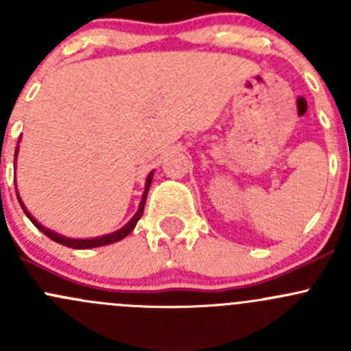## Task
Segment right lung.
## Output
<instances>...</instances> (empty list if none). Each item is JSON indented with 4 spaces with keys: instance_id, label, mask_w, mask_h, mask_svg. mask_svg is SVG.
<instances>
[{
    "instance_id": "obj_1",
    "label": "right lung",
    "mask_w": 351,
    "mask_h": 351,
    "mask_svg": "<svg viewBox=\"0 0 351 351\" xmlns=\"http://www.w3.org/2000/svg\"><path fill=\"white\" fill-rule=\"evenodd\" d=\"M151 182H153V178H151V173H149V176H147V182H146V192H144L143 200H141V205H139V208H137L136 214H134V217L130 219V221L127 222V224L123 226V228H120L119 231H113V232H110V234L100 236V238H90V239H74V238H66V236L58 234V232H54V231H51V229L44 228V226H42L40 222H37V221H35L34 217H32V214H30V212L27 210V208H25V214H27V217L30 219L32 222H34L35 228H37L38 231L44 232V234L47 236V238H51L52 241H56V243H59V244H64V246H67V247H74V250H90V247L107 246V244L117 243V241H120V239L127 238V236H129L130 232L134 231V228H136L137 221H139L141 215H143V212H144V204H146L147 190H149ZM23 207H25V205H23Z\"/></svg>"
}]
</instances>
